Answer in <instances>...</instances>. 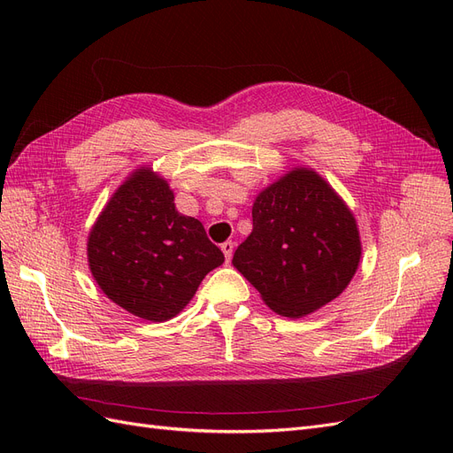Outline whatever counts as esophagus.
Masks as SVG:
<instances>
[{
	"mask_svg": "<svg viewBox=\"0 0 453 453\" xmlns=\"http://www.w3.org/2000/svg\"><path fill=\"white\" fill-rule=\"evenodd\" d=\"M221 251L225 253V258H226V263H228V260L232 258V253H234V243H232V242H225V243L221 245Z\"/></svg>",
	"mask_w": 453,
	"mask_h": 453,
	"instance_id": "1",
	"label": "esophagus"
}]
</instances>
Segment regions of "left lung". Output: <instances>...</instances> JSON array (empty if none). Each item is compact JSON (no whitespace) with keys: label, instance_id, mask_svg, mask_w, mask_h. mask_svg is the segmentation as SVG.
Masks as SVG:
<instances>
[{"label":"left lung","instance_id":"left-lung-1","mask_svg":"<svg viewBox=\"0 0 453 453\" xmlns=\"http://www.w3.org/2000/svg\"><path fill=\"white\" fill-rule=\"evenodd\" d=\"M353 211L323 177L296 166L260 190L253 230L232 265L283 318H304L344 293L361 260Z\"/></svg>","mask_w":453,"mask_h":453}]
</instances>
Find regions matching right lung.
Masks as SVG:
<instances>
[{"label":"right lung","instance_id":"obj_1","mask_svg":"<svg viewBox=\"0 0 453 453\" xmlns=\"http://www.w3.org/2000/svg\"><path fill=\"white\" fill-rule=\"evenodd\" d=\"M87 257L104 295L153 323L175 318L205 273L225 263L198 219L175 210L168 181L147 166L109 198L90 228Z\"/></svg>","mask_w":453,"mask_h":453}]
</instances>
